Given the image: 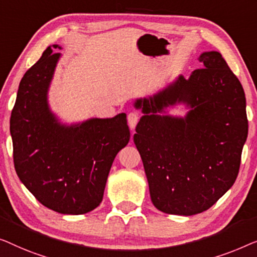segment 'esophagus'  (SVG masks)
Here are the masks:
<instances>
[{"label": "esophagus", "instance_id": "obj_1", "mask_svg": "<svg viewBox=\"0 0 257 257\" xmlns=\"http://www.w3.org/2000/svg\"><path fill=\"white\" fill-rule=\"evenodd\" d=\"M127 120H128L129 127L132 128V129H135L137 122H139V120H140V116H139V114L134 113V111H133V113H129L128 114Z\"/></svg>", "mask_w": 257, "mask_h": 257}]
</instances>
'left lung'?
Instances as JSON below:
<instances>
[{
	"label": "left lung",
	"mask_w": 257,
	"mask_h": 257,
	"mask_svg": "<svg viewBox=\"0 0 257 257\" xmlns=\"http://www.w3.org/2000/svg\"><path fill=\"white\" fill-rule=\"evenodd\" d=\"M204 68L178 79L153 96L137 99L143 116L134 142L142 158L151 201L168 214L208 209L235 182L248 135L241 82L216 51L201 53ZM185 103V118L160 115Z\"/></svg>",
	"instance_id": "obj_1"
}]
</instances>
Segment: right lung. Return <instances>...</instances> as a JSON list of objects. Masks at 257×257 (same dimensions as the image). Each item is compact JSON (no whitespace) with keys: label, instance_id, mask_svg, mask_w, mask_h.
Segmentation results:
<instances>
[{"label":"right lung","instance_id":"right-lung-1","mask_svg":"<svg viewBox=\"0 0 257 257\" xmlns=\"http://www.w3.org/2000/svg\"><path fill=\"white\" fill-rule=\"evenodd\" d=\"M57 49L60 46L53 45ZM60 53L49 46L20 82L10 117L14 165L42 205L61 214H84L102 201L114 158L127 146V115L61 124L48 91Z\"/></svg>","mask_w":257,"mask_h":257}]
</instances>
